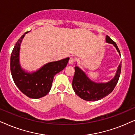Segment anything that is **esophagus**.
I'll return each instance as SVG.
<instances>
[{
    "label": "esophagus",
    "instance_id": "obj_1",
    "mask_svg": "<svg viewBox=\"0 0 135 135\" xmlns=\"http://www.w3.org/2000/svg\"><path fill=\"white\" fill-rule=\"evenodd\" d=\"M75 61V59L74 58H73V57H71V58L70 59L69 62V64H70V65H72V64H74Z\"/></svg>",
    "mask_w": 135,
    "mask_h": 135
}]
</instances>
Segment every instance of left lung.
<instances>
[{
    "instance_id": "obj_1",
    "label": "left lung",
    "mask_w": 135,
    "mask_h": 135,
    "mask_svg": "<svg viewBox=\"0 0 135 135\" xmlns=\"http://www.w3.org/2000/svg\"><path fill=\"white\" fill-rule=\"evenodd\" d=\"M105 41L107 43L114 45L120 55V51L116 43L108 36L105 37ZM121 67L122 64L120 62L114 77L109 81L96 83L90 80L80 68L76 66L75 67V74L72 81V87L75 94L80 98L88 101H95L101 99L110 94L114 90L119 79Z\"/></svg>"
}]
</instances>
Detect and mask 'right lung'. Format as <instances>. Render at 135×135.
Returning a JSON list of instances; mask_svg holds the SVG:
<instances>
[{
	"label": "right lung",
	"instance_id": "obj_1",
	"mask_svg": "<svg viewBox=\"0 0 135 135\" xmlns=\"http://www.w3.org/2000/svg\"><path fill=\"white\" fill-rule=\"evenodd\" d=\"M28 32L21 36L14 46L10 58V70L14 83L23 94L30 98L39 99L49 93L54 77L66 67L70 58L49 62L33 72L25 71L20 63V51L23 39Z\"/></svg>",
	"mask_w": 135,
	"mask_h": 135
}]
</instances>
